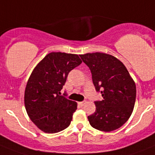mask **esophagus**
<instances>
[{
    "instance_id": "obj_1",
    "label": "esophagus",
    "mask_w": 155,
    "mask_h": 155,
    "mask_svg": "<svg viewBox=\"0 0 155 155\" xmlns=\"http://www.w3.org/2000/svg\"><path fill=\"white\" fill-rule=\"evenodd\" d=\"M79 104V105L80 106H82V107H83V105H84V104H86V101H81V102H79V103H78Z\"/></svg>"
}]
</instances>
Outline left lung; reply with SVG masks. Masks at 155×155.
I'll return each mask as SVG.
<instances>
[{
	"mask_svg": "<svg viewBox=\"0 0 155 155\" xmlns=\"http://www.w3.org/2000/svg\"><path fill=\"white\" fill-rule=\"evenodd\" d=\"M92 74L97 92L102 101H94L96 111L89 115L92 127L111 132L124 125L131 115L136 101L137 89L123 63L104 53H88L79 55Z\"/></svg>",
	"mask_w": 155,
	"mask_h": 155,
	"instance_id": "1",
	"label": "left lung"
}]
</instances>
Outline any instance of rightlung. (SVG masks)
Segmentation results:
<instances>
[{
	"label": "right lung",
	"instance_id": "1",
	"mask_svg": "<svg viewBox=\"0 0 155 155\" xmlns=\"http://www.w3.org/2000/svg\"><path fill=\"white\" fill-rule=\"evenodd\" d=\"M82 61L77 54L51 52L33 69L25 91V107L42 131L55 134L66 129L77 109L76 101L60 95L70 71Z\"/></svg>",
	"mask_w": 155,
	"mask_h": 155
}]
</instances>
